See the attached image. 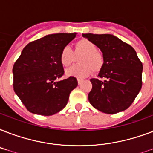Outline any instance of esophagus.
Returning a JSON list of instances; mask_svg holds the SVG:
<instances>
[{
  "instance_id": "34e87169",
  "label": "esophagus",
  "mask_w": 153,
  "mask_h": 153,
  "mask_svg": "<svg viewBox=\"0 0 153 153\" xmlns=\"http://www.w3.org/2000/svg\"><path fill=\"white\" fill-rule=\"evenodd\" d=\"M82 79H78V83H79V85H80L82 83Z\"/></svg>"
}]
</instances>
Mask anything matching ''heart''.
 <instances>
[{"mask_svg":"<svg viewBox=\"0 0 153 153\" xmlns=\"http://www.w3.org/2000/svg\"><path fill=\"white\" fill-rule=\"evenodd\" d=\"M78 62L66 71L68 76L84 78L91 74H98L105 64V58L102 51L97 50L93 42L87 39H81L74 44V52L68 46L63 47L60 51L59 61L65 67H70L75 61V56H79Z\"/></svg>","mask_w":153,"mask_h":153,"instance_id":"obj_1","label":"heart"}]
</instances>
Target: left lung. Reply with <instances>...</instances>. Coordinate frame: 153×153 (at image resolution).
Returning a JSON list of instances; mask_svg holds the SVG:
<instances>
[{
    "label": "left lung",
    "instance_id": "obj_1",
    "mask_svg": "<svg viewBox=\"0 0 153 153\" xmlns=\"http://www.w3.org/2000/svg\"><path fill=\"white\" fill-rule=\"evenodd\" d=\"M100 48L105 58L98 79H91L89 102L99 111L114 114L126 110L142 86L143 65L135 50L109 34H82ZM101 78H104L102 81Z\"/></svg>",
    "mask_w": 153,
    "mask_h": 153
}]
</instances>
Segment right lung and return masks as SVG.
<instances>
[{
	"mask_svg": "<svg viewBox=\"0 0 153 153\" xmlns=\"http://www.w3.org/2000/svg\"><path fill=\"white\" fill-rule=\"evenodd\" d=\"M76 35L57 33L30 42L13 65V90L32 114L51 116L59 112L78 86L73 76L58 81L64 75L60 51Z\"/></svg>",
	"mask_w": 153,
	"mask_h": 153,
	"instance_id": "add662e5",
	"label": "right lung"
}]
</instances>
